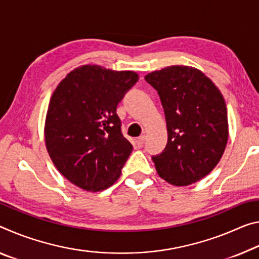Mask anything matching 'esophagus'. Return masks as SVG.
<instances>
[{"label":"esophagus","instance_id":"34e87169","mask_svg":"<svg viewBox=\"0 0 259 259\" xmlns=\"http://www.w3.org/2000/svg\"><path fill=\"white\" fill-rule=\"evenodd\" d=\"M144 143H145V136H141L136 139V144L138 147H142L144 145Z\"/></svg>","mask_w":259,"mask_h":259}]
</instances>
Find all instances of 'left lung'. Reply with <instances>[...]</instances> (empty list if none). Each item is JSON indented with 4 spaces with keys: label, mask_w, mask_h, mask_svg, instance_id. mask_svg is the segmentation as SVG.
I'll return each instance as SVG.
<instances>
[{
    "label": "left lung",
    "mask_w": 259,
    "mask_h": 259,
    "mask_svg": "<svg viewBox=\"0 0 259 259\" xmlns=\"http://www.w3.org/2000/svg\"><path fill=\"white\" fill-rule=\"evenodd\" d=\"M165 112L168 141L153 155L159 176L188 186L206 176L224 154L228 139L227 108L217 86L203 72L171 65L145 76Z\"/></svg>",
    "instance_id": "left-lung-1"
}]
</instances>
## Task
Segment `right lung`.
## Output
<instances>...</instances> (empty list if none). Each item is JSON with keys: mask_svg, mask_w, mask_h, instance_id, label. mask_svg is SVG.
Returning <instances> with one entry per match:
<instances>
[{"mask_svg": "<svg viewBox=\"0 0 259 259\" xmlns=\"http://www.w3.org/2000/svg\"><path fill=\"white\" fill-rule=\"evenodd\" d=\"M137 80L134 71L83 65L53 93L45 126L47 151L75 186L100 191L120 178L133 145L123 136L116 108Z\"/></svg>", "mask_w": 259, "mask_h": 259, "instance_id": "right-lung-1", "label": "right lung"}]
</instances>
